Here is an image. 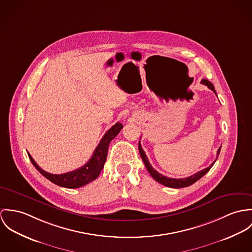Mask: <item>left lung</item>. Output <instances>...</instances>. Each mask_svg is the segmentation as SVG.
I'll list each match as a JSON object with an SVG mask.
<instances>
[{
	"label": "left lung",
	"instance_id": "8db88e82",
	"mask_svg": "<svg viewBox=\"0 0 252 252\" xmlns=\"http://www.w3.org/2000/svg\"><path fill=\"white\" fill-rule=\"evenodd\" d=\"M201 84L206 85L209 89H211V90L217 94L214 85L212 84L210 81H208L207 79H202ZM138 149H139L140 156H141V158H142V160H143L145 166L147 168L148 172L150 173V175H151L158 183H159V184H161V185H163V186H165V187H168V188H172V189L187 188V187H189V186L193 185L199 179H201L205 174H207V173L209 172V170L212 168V166L215 164V162H216L217 159H218V158H217L209 167L205 168V169H203V170L197 172L194 175H192V176H190V177L182 178V179H173V178H169V177L163 176L162 174L158 173L157 170H155V169L153 168V166L151 165V163L149 162V159H148V158H147V156H146L144 150L142 149V147H141V145H140V142ZM220 149H221V147L218 150V153H217V157H218V158H219Z\"/></svg>",
	"mask_w": 252,
	"mask_h": 252
}]
</instances>
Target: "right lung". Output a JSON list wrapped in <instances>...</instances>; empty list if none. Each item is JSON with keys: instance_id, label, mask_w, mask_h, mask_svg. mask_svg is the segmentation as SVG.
Segmentation results:
<instances>
[{"instance_id": "right-lung-1", "label": "right lung", "mask_w": 252, "mask_h": 252, "mask_svg": "<svg viewBox=\"0 0 252 252\" xmlns=\"http://www.w3.org/2000/svg\"><path fill=\"white\" fill-rule=\"evenodd\" d=\"M123 128V125L121 123H117L112 127L104 134L99 144L95 148L92 158L85 164L84 166L73 170L71 172L63 173V174H51L39 167L33 158L28 154L29 158L32 165L36 168V170L48 179L50 182L57 186L66 188V189H77L81 188L90 182L95 180L100 174L101 170L104 167V163L107 158V152L110 142L112 141Z\"/></svg>"}]
</instances>
